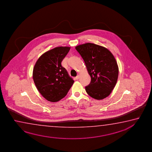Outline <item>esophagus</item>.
I'll list each match as a JSON object with an SVG mask.
<instances>
[{"label": "esophagus", "mask_w": 152, "mask_h": 152, "mask_svg": "<svg viewBox=\"0 0 152 152\" xmlns=\"http://www.w3.org/2000/svg\"><path fill=\"white\" fill-rule=\"evenodd\" d=\"M79 77H80V75H77V76L75 77V79L77 80V79H79Z\"/></svg>", "instance_id": "1"}]
</instances>
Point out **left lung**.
<instances>
[{
  "label": "left lung",
  "mask_w": 152,
  "mask_h": 152,
  "mask_svg": "<svg viewBox=\"0 0 152 152\" xmlns=\"http://www.w3.org/2000/svg\"><path fill=\"white\" fill-rule=\"evenodd\" d=\"M86 65L91 81L85 87L87 93L93 99H104L116 85L118 67L109 50L97 44L87 43L75 47Z\"/></svg>",
  "instance_id": "8db88e82"
}]
</instances>
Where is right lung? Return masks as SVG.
<instances>
[{"label":"right lung","mask_w":152,"mask_h":152,"mask_svg":"<svg viewBox=\"0 0 152 152\" xmlns=\"http://www.w3.org/2000/svg\"><path fill=\"white\" fill-rule=\"evenodd\" d=\"M70 48L56 47L43 53L38 59L33 73L36 88L45 99L57 102L65 96L74 83L61 61Z\"/></svg>","instance_id":"1"}]
</instances>
